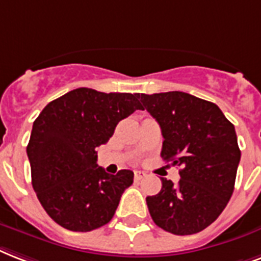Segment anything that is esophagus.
I'll return each instance as SVG.
<instances>
[{
    "label": "esophagus",
    "instance_id": "esophagus-1",
    "mask_svg": "<svg viewBox=\"0 0 261 261\" xmlns=\"http://www.w3.org/2000/svg\"><path fill=\"white\" fill-rule=\"evenodd\" d=\"M145 175L147 174H145L144 171H140V170L135 171V179H136V181H140V179H143Z\"/></svg>",
    "mask_w": 261,
    "mask_h": 261
}]
</instances>
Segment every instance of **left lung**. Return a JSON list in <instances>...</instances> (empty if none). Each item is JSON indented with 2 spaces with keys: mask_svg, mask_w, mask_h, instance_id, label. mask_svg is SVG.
I'll use <instances>...</instances> for the list:
<instances>
[{
  "mask_svg": "<svg viewBox=\"0 0 261 261\" xmlns=\"http://www.w3.org/2000/svg\"><path fill=\"white\" fill-rule=\"evenodd\" d=\"M139 98L161 126L163 161L182 167L177 185L161 178V192L145 199L151 218L175 236L199 233L217 221L233 195L241 159L234 125L215 103L187 92Z\"/></svg>",
  "mask_w": 261,
  "mask_h": 261,
  "instance_id": "8db88e82",
  "label": "left lung"
}]
</instances>
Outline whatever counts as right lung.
<instances>
[{
  "instance_id": "right-lung-1",
  "label": "right lung",
  "mask_w": 261,
  "mask_h": 261,
  "mask_svg": "<svg viewBox=\"0 0 261 261\" xmlns=\"http://www.w3.org/2000/svg\"><path fill=\"white\" fill-rule=\"evenodd\" d=\"M139 94L76 88L54 99L34 121L27 155L32 187L56 223L91 231L114 217L133 171L109 174L96 165V147L106 144L117 124L143 110Z\"/></svg>"
}]
</instances>
